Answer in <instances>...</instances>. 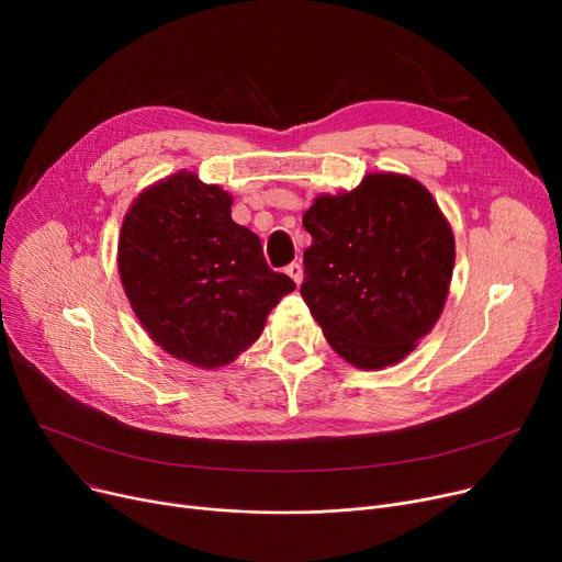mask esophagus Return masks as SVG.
I'll return each instance as SVG.
<instances>
[{
	"label": "esophagus",
	"mask_w": 562,
	"mask_h": 562,
	"mask_svg": "<svg viewBox=\"0 0 562 562\" xmlns=\"http://www.w3.org/2000/svg\"><path fill=\"white\" fill-rule=\"evenodd\" d=\"M284 271H286V276H289L293 282H296V284L303 282V266H301L299 261H291Z\"/></svg>",
	"instance_id": "34e87169"
}]
</instances>
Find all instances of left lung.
<instances>
[{
    "instance_id": "8db88e82",
    "label": "left lung",
    "mask_w": 562,
    "mask_h": 562,
    "mask_svg": "<svg viewBox=\"0 0 562 562\" xmlns=\"http://www.w3.org/2000/svg\"><path fill=\"white\" fill-rule=\"evenodd\" d=\"M301 296L339 356L360 369L396 364L430 333L453 276V232L412 177L371 172L318 195L303 216Z\"/></svg>"
}]
</instances>
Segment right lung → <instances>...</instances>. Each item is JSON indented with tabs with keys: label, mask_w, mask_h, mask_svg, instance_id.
Instances as JSON below:
<instances>
[{
	"label": "right lung",
	"mask_w": 562,
	"mask_h": 562,
	"mask_svg": "<svg viewBox=\"0 0 562 562\" xmlns=\"http://www.w3.org/2000/svg\"><path fill=\"white\" fill-rule=\"evenodd\" d=\"M232 198L191 172L143 191L123 221L117 271L132 310L172 358L229 364L296 289L263 259L259 236L232 221Z\"/></svg>",
	"instance_id": "right-lung-1"
}]
</instances>
